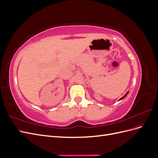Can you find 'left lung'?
Segmentation results:
<instances>
[{
	"mask_svg": "<svg viewBox=\"0 0 158 158\" xmlns=\"http://www.w3.org/2000/svg\"><path fill=\"white\" fill-rule=\"evenodd\" d=\"M128 92H127V94H125V95H124V96H123V98H121V99H120V100H121V99H123V98H125V96H126V95H127V94H128Z\"/></svg>",
	"mask_w": 158,
	"mask_h": 158,
	"instance_id": "obj_1",
	"label": "left lung"
}]
</instances>
